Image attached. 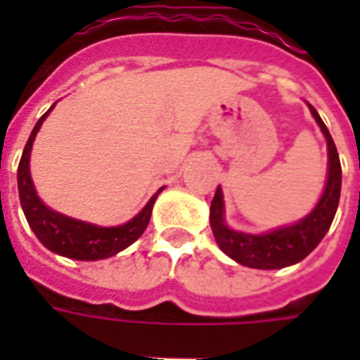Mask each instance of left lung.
<instances>
[{
  "mask_svg": "<svg viewBox=\"0 0 360 360\" xmlns=\"http://www.w3.org/2000/svg\"><path fill=\"white\" fill-rule=\"evenodd\" d=\"M312 117L316 119L318 127L328 142V181L320 200L309 216L293 226L279 227L264 235L241 233L229 229L224 219V195L221 188H216V195L210 204V227L216 237L219 249L235 262L258 270H276L285 266L297 264L316 249L318 243L324 239L328 229L332 226L333 216L340 204L341 193V164L338 148L324 121L320 119L318 111L309 105Z\"/></svg>",
  "mask_w": 360,
  "mask_h": 360,
  "instance_id": "left-lung-1",
  "label": "left lung"
}]
</instances>
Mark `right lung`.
I'll return each instance as SVG.
<instances>
[{"label": "right lung", "instance_id": "obj_1", "mask_svg": "<svg viewBox=\"0 0 360 360\" xmlns=\"http://www.w3.org/2000/svg\"><path fill=\"white\" fill-rule=\"evenodd\" d=\"M56 105V103H53ZM44 113L38 119V123L32 129V133L28 136L27 146L22 150V156L19 162V172H17V183H19V198L22 212L27 216V221L34 235L40 239L46 249H50L56 255L73 258V260H102L117 255L129 245H133L148 226L150 216H152V206L156 202L158 195L162 193V188L156 195L152 196L148 204L142 208L131 221H127L123 226L117 227H100L73 219L69 216H63L59 212H53L38 198L34 191V183L30 177V150L32 142L36 139V133L40 131L44 119L48 117V113Z\"/></svg>", "mask_w": 360, "mask_h": 360}]
</instances>
